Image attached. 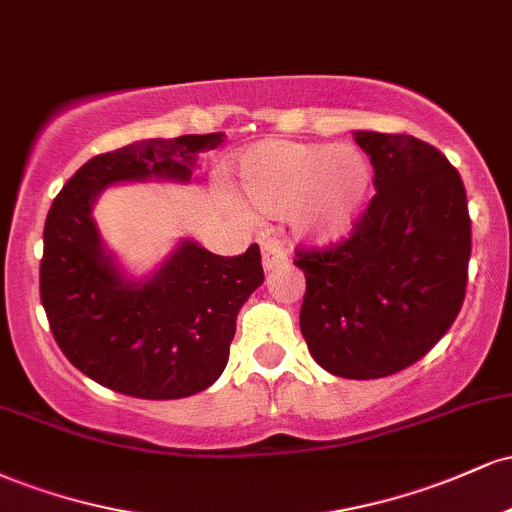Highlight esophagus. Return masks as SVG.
<instances>
[{
    "label": "esophagus",
    "instance_id": "obj_1",
    "mask_svg": "<svg viewBox=\"0 0 512 512\" xmlns=\"http://www.w3.org/2000/svg\"><path fill=\"white\" fill-rule=\"evenodd\" d=\"M286 264H289V255H286V250L281 248L279 243H274V240L264 243V248H262L264 272H274V269L286 267Z\"/></svg>",
    "mask_w": 512,
    "mask_h": 512
}]
</instances>
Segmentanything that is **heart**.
Segmentation results:
<instances>
[{"mask_svg": "<svg viewBox=\"0 0 512 512\" xmlns=\"http://www.w3.org/2000/svg\"><path fill=\"white\" fill-rule=\"evenodd\" d=\"M233 185L248 207L286 216L310 243H337L354 228L373 187L366 154L349 144L267 139L236 158Z\"/></svg>", "mask_w": 512, "mask_h": 512, "instance_id": "1", "label": "heart"}]
</instances>
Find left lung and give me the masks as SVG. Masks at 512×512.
<instances>
[{
	"mask_svg": "<svg viewBox=\"0 0 512 512\" xmlns=\"http://www.w3.org/2000/svg\"><path fill=\"white\" fill-rule=\"evenodd\" d=\"M375 197L354 233L330 250L298 252L301 332L327 373L385 378L426 356L460 313L472 252L462 178L436 146L358 129Z\"/></svg>",
	"mask_w": 512,
	"mask_h": 512,
	"instance_id": "obj_1",
	"label": "left lung"
}]
</instances>
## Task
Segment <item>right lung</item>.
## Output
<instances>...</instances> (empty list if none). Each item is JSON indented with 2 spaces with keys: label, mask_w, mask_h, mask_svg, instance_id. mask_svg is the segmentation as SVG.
<instances>
[{
  "label": "right lung",
  "mask_w": 512,
  "mask_h": 512,
  "mask_svg": "<svg viewBox=\"0 0 512 512\" xmlns=\"http://www.w3.org/2000/svg\"><path fill=\"white\" fill-rule=\"evenodd\" d=\"M226 134L144 139L84 163L45 219L40 301L62 354L110 390L139 399L197 395L219 380L236 317L262 286L260 248L221 257L182 238L151 274L129 276L93 219L122 182H190Z\"/></svg>",
  "instance_id": "obj_1"
}]
</instances>
